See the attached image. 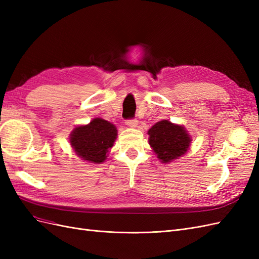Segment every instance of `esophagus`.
Instances as JSON below:
<instances>
[{
	"label": "esophagus",
	"instance_id": "34e87169",
	"mask_svg": "<svg viewBox=\"0 0 259 259\" xmlns=\"http://www.w3.org/2000/svg\"><path fill=\"white\" fill-rule=\"evenodd\" d=\"M125 124H126L128 127L136 128L137 125H138V121L137 120H127L126 122H125Z\"/></svg>",
	"mask_w": 259,
	"mask_h": 259
}]
</instances>
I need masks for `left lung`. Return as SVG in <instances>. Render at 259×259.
<instances>
[{"instance_id":"obj_1","label":"left lung","mask_w":259,"mask_h":259,"mask_svg":"<svg viewBox=\"0 0 259 259\" xmlns=\"http://www.w3.org/2000/svg\"><path fill=\"white\" fill-rule=\"evenodd\" d=\"M149 145L162 163H170L185 155L190 149L192 137L184 125L168 120L156 122L148 131Z\"/></svg>"}]
</instances>
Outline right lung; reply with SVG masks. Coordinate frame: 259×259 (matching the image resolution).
Instances as JSON below:
<instances>
[{"mask_svg":"<svg viewBox=\"0 0 259 259\" xmlns=\"http://www.w3.org/2000/svg\"><path fill=\"white\" fill-rule=\"evenodd\" d=\"M117 136L115 125L101 117L89 124L75 126L70 133L69 142L79 158L93 164L106 161Z\"/></svg>","mask_w":259,"mask_h":259,"instance_id":"add662e5","label":"right lung"}]
</instances>
